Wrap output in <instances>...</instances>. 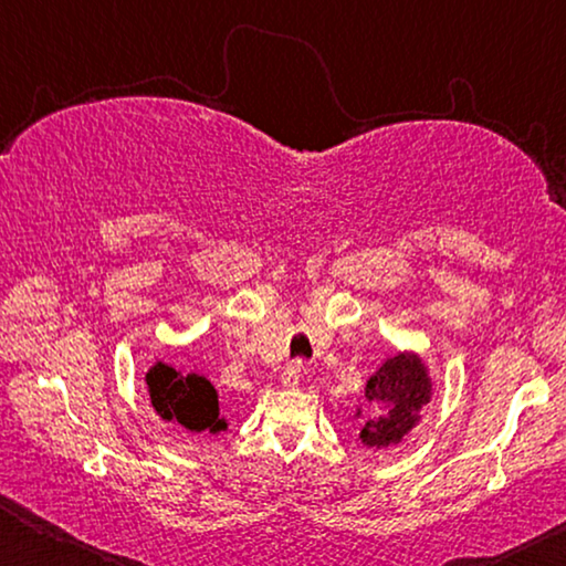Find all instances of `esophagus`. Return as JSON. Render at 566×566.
Here are the masks:
<instances>
[{
    "mask_svg": "<svg viewBox=\"0 0 566 566\" xmlns=\"http://www.w3.org/2000/svg\"><path fill=\"white\" fill-rule=\"evenodd\" d=\"M302 369H304L302 359H296V361H290V364H286L284 371H282V385H284V387H296V385H300Z\"/></svg>",
    "mask_w": 566,
    "mask_h": 566,
    "instance_id": "obj_1",
    "label": "esophagus"
}]
</instances>
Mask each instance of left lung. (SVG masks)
Returning a JSON list of instances; mask_svg holds the SVG:
<instances>
[{"mask_svg": "<svg viewBox=\"0 0 566 566\" xmlns=\"http://www.w3.org/2000/svg\"><path fill=\"white\" fill-rule=\"evenodd\" d=\"M427 369L415 354H397L367 379V399L377 405L381 415L369 419L361 429V442L369 447H389L401 442L417 424V411L429 401Z\"/></svg>", "mask_w": 566, "mask_h": 566, "instance_id": "8db88e82", "label": "left lung"}]
</instances>
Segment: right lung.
<instances>
[{
  "label": "right lung",
  "instance_id": "obj_1",
  "mask_svg": "<svg viewBox=\"0 0 566 566\" xmlns=\"http://www.w3.org/2000/svg\"><path fill=\"white\" fill-rule=\"evenodd\" d=\"M151 407L167 421H177L189 432H222L227 427L219 419V401L212 381L202 375L181 377L169 364H155L147 375Z\"/></svg>",
  "mask_w": 566,
  "mask_h": 566
}]
</instances>
